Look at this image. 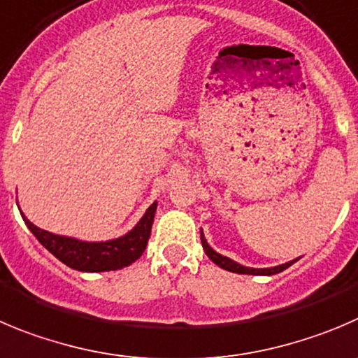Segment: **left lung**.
<instances>
[{
	"label": "left lung",
	"mask_w": 358,
	"mask_h": 358,
	"mask_svg": "<svg viewBox=\"0 0 358 358\" xmlns=\"http://www.w3.org/2000/svg\"><path fill=\"white\" fill-rule=\"evenodd\" d=\"M201 243H203V249H205L206 256H208L210 259H212L215 265H219L220 268L228 270V272H235V273H249V275H273V273H279L282 272V270H286L288 266H292L293 263L296 262V259H293V262H288L285 263V265H279V266H273V268H249V266H242L238 265L236 262H233V259L226 258V256L219 255V252H215V250L212 249V247L208 245V242L205 240V236H203L201 233Z\"/></svg>",
	"instance_id": "obj_1"
}]
</instances>
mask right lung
Wrapping results in <instances>:
<instances>
[{"label":"right lung","mask_w":358,"mask_h":358,"mask_svg":"<svg viewBox=\"0 0 358 358\" xmlns=\"http://www.w3.org/2000/svg\"><path fill=\"white\" fill-rule=\"evenodd\" d=\"M155 210L157 203H153L132 231L109 242H81L69 236L52 235L45 229L36 228L22 213L21 215L36 240L66 266L79 272H109L129 266L141 258L152 233Z\"/></svg>","instance_id":"add662e5"}]
</instances>
